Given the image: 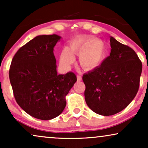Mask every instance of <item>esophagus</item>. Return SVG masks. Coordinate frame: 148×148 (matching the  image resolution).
I'll return each instance as SVG.
<instances>
[{
	"mask_svg": "<svg viewBox=\"0 0 148 148\" xmlns=\"http://www.w3.org/2000/svg\"><path fill=\"white\" fill-rule=\"evenodd\" d=\"M77 81H82V76H81L80 75H77Z\"/></svg>",
	"mask_w": 148,
	"mask_h": 148,
	"instance_id": "1",
	"label": "esophagus"
}]
</instances>
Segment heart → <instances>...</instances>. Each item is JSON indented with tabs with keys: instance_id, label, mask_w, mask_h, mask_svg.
<instances>
[{
	"instance_id": "obj_1",
	"label": "heart",
	"mask_w": 148,
	"mask_h": 148,
	"mask_svg": "<svg viewBox=\"0 0 148 148\" xmlns=\"http://www.w3.org/2000/svg\"><path fill=\"white\" fill-rule=\"evenodd\" d=\"M74 54L79 55V62L85 69H94L103 63L106 58L107 49L102 40L96 38L81 37L71 40L68 48L62 50L60 64L69 67L74 60Z\"/></svg>"
}]
</instances>
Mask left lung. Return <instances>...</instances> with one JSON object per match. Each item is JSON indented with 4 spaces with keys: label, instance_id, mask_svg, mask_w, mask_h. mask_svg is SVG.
Wrapping results in <instances>:
<instances>
[{
    "label": "left lung",
    "instance_id": "8db88e82",
    "mask_svg": "<svg viewBox=\"0 0 148 148\" xmlns=\"http://www.w3.org/2000/svg\"><path fill=\"white\" fill-rule=\"evenodd\" d=\"M110 56L83 75L85 100L91 110L103 116L125 109L136 96L142 63L134 50L110 38Z\"/></svg>",
    "mask_w": 148,
    "mask_h": 148
}]
</instances>
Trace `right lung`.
Returning a JSON list of instances; mask_svg holds the SVG:
<instances>
[{
  "label": "right lung",
  "mask_w": 148,
  "mask_h": 148,
  "mask_svg": "<svg viewBox=\"0 0 148 148\" xmlns=\"http://www.w3.org/2000/svg\"><path fill=\"white\" fill-rule=\"evenodd\" d=\"M61 37L38 36L18 50L9 79L16 102L34 118L50 120L61 114L65 97L77 82L73 72L58 75L54 47Z\"/></svg>",
  "instance_id": "obj_1"
}]
</instances>
